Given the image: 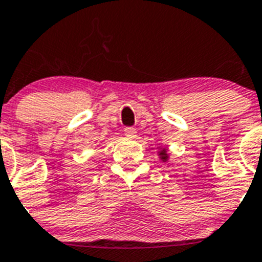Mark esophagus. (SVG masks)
I'll return each instance as SVG.
<instances>
[{"mask_svg": "<svg viewBox=\"0 0 262 262\" xmlns=\"http://www.w3.org/2000/svg\"><path fill=\"white\" fill-rule=\"evenodd\" d=\"M124 132H125V136H128L129 138H134L136 136H137V130H136L134 128H125Z\"/></svg>", "mask_w": 262, "mask_h": 262, "instance_id": "obj_1", "label": "esophagus"}]
</instances>
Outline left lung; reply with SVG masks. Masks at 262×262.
Returning <instances> with one entry per match:
<instances>
[{
    "label": "left lung",
    "mask_w": 262,
    "mask_h": 262,
    "mask_svg": "<svg viewBox=\"0 0 262 262\" xmlns=\"http://www.w3.org/2000/svg\"><path fill=\"white\" fill-rule=\"evenodd\" d=\"M158 156L162 162H167V161H169V153H167V149H166V147H162V149L159 150Z\"/></svg>",
    "instance_id": "8db88e82"
}]
</instances>
